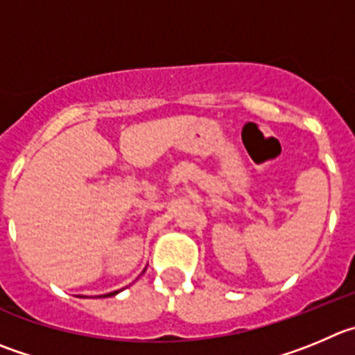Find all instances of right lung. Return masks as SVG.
Segmentation results:
<instances>
[{
    "label": "right lung",
    "instance_id": "add662e5",
    "mask_svg": "<svg viewBox=\"0 0 355 355\" xmlns=\"http://www.w3.org/2000/svg\"><path fill=\"white\" fill-rule=\"evenodd\" d=\"M115 294H119V291H115V293H108V294H105V296H103V297H108V296H115Z\"/></svg>",
    "mask_w": 355,
    "mask_h": 355
}]
</instances>
